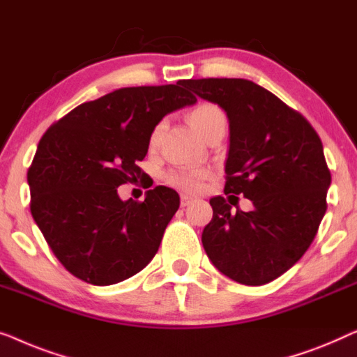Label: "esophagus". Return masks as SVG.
<instances>
[{
    "label": "esophagus",
    "instance_id": "34e87169",
    "mask_svg": "<svg viewBox=\"0 0 357 357\" xmlns=\"http://www.w3.org/2000/svg\"><path fill=\"white\" fill-rule=\"evenodd\" d=\"M194 197H190V195H181V205H183V207H188V205H190L194 202Z\"/></svg>",
    "mask_w": 357,
    "mask_h": 357
}]
</instances>
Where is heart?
<instances>
[{"label":"heart","instance_id":"obj_1","mask_svg":"<svg viewBox=\"0 0 357 357\" xmlns=\"http://www.w3.org/2000/svg\"><path fill=\"white\" fill-rule=\"evenodd\" d=\"M189 124L197 132L200 137H205L210 130L218 126H227V116H225L223 109L213 103H200L197 107L190 109L189 113ZM163 132V123L150 134L149 145L155 149L160 142ZM208 178V173L205 169H179V172H172L168 174V183L176 185V188L188 190V192H197L202 188L204 181Z\"/></svg>","mask_w":357,"mask_h":357}]
</instances>
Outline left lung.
<instances>
[{"mask_svg": "<svg viewBox=\"0 0 357 357\" xmlns=\"http://www.w3.org/2000/svg\"><path fill=\"white\" fill-rule=\"evenodd\" d=\"M183 85L227 113L225 194H243L254 205L231 213L222 195L210 199L205 252L241 284L270 283L303 257L327 212L331 176L322 140L298 112L252 80L190 79Z\"/></svg>", "mask_w": 357, "mask_h": 357, "instance_id": "8db88e82", "label": "left lung"}]
</instances>
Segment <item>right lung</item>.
<instances>
[{"label":"right lung","instance_id":"right-lung-1","mask_svg":"<svg viewBox=\"0 0 357 357\" xmlns=\"http://www.w3.org/2000/svg\"><path fill=\"white\" fill-rule=\"evenodd\" d=\"M176 85L126 87L79 105L40 139L27 173L30 212L56 259L85 283L108 286L155 257L179 208L176 190L157 185L144 202L118 188L142 178L155 126L197 102Z\"/></svg>","mask_w":357,"mask_h":357}]
</instances>
